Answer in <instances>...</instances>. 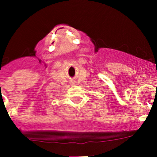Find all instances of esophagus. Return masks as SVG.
Segmentation results:
<instances>
[{
	"mask_svg": "<svg viewBox=\"0 0 157 157\" xmlns=\"http://www.w3.org/2000/svg\"><path fill=\"white\" fill-rule=\"evenodd\" d=\"M76 83H76L75 81H74V80L71 81V86H74V85H75Z\"/></svg>",
	"mask_w": 157,
	"mask_h": 157,
	"instance_id": "34e87169",
	"label": "esophagus"
}]
</instances>
